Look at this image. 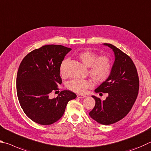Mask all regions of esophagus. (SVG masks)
I'll use <instances>...</instances> for the list:
<instances>
[{
	"label": "esophagus",
	"mask_w": 151,
	"mask_h": 151,
	"mask_svg": "<svg viewBox=\"0 0 151 151\" xmlns=\"http://www.w3.org/2000/svg\"><path fill=\"white\" fill-rule=\"evenodd\" d=\"M78 98H85V97H86L87 96H84V95H80V94H78Z\"/></svg>",
	"instance_id": "obj_1"
}]
</instances>
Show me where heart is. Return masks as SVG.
<instances>
[{
    "mask_svg": "<svg viewBox=\"0 0 151 151\" xmlns=\"http://www.w3.org/2000/svg\"><path fill=\"white\" fill-rule=\"evenodd\" d=\"M78 58L81 62L89 68L88 73L93 80L97 83H103L106 81L111 73L112 62L107 55H99L90 50H83L78 54ZM66 60L62 63L60 73L65 75V65ZM67 88L77 93H83L89 88L93 86L90 80L73 79L67 83Z\"/></svg>",
    "mask_w": 151,
    "mask_h": 151,
    "instance_id": "b5f03b06",
    "label": "heart"
}]
</instances>
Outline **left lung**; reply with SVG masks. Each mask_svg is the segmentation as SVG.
<instances>
[{"instance_id": "8db88e82", "label": "left lung", "mask_w": 151, "mask_h": 151, "mask_svg": "<svg viewBox=\"0 0 151 151\" xmlns=\"http://www.w3.org/2000/svg\"><path fill=\"white\" fill-rule=\"evenodd\" d=\"M113 50L115 62L107 80L95 89L96 93H107L101 101L93 96L96 105L89 112L93 120L102 125H111L120 121L130 111L135 102L139 89L137 68L131 58L111 44H104Z\"/></svg>"}]
</instances>
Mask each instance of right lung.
<instances>
[{
  "label": "right lung",
  "mask_w": 151,
  "mask_h": 151,
  "mask_svg": "<svg viewBox=\"0 0 151 151\" xmlns=\"http://www.w3.org/2000/svg\"><path fill=\"white\" fill-rule=\"evenodd\" d=\"M71 49L61 45H45L30 52L21 62L17 76V92L23 111L32 121L49 125L64 113L76 93L63 90L55 98L50 94L62 84L60 66Z\"/></svg>",
  "instance_id": "right-lung-1"
}]
</instances>
